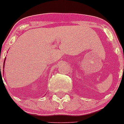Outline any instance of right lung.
Segmentation results:
<instances>
[{
	"instance_id": "obj_1",
	"label": "right lung",
	"mask_w": 124,
	"mask_h": 124,
	"mask_svg": "<svg viewBox=\"0 0 124 124\" xmlns=\"http://www.w3.org/2000/svg\"><path fill=\"white\" fill-rule=\"evenodd\" d=\"M5 61H4V64H5ZM4 65H3V68H4Z\"/></svg>"
}]
</instances>
